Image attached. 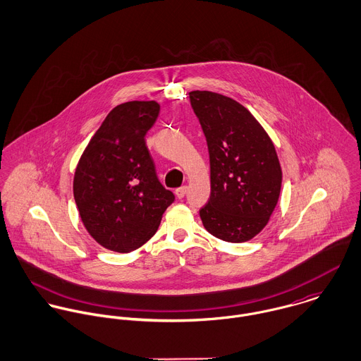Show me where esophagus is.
<instances>
[{"mask_svg": "<svg viewBox=\"0 0 361 361\" xmlns=\"http://www.w3.org/2000/svg\"><path fill=\"white\" fill-rule=\"evenodd\" d=\"M186 192H188V188H186V186H182V188H179V189L175 190V195H176L178 199H183L185 195H186Z\"/></svg>", "mask_w": 361, "mask_h": 361, "instance_id": "obj_1", "label": "esophagus"}]
</instances>
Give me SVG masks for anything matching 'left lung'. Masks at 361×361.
<instances>
[{"mask_svg":"<svg viewBox=\"0 0 361 361\" xmlns=\"http://www.w3.org/2000/svg\"><path fill=\"white\" fill-rule=\"evenodd\" d=\"M189 96L209 153L211 195L200 209L203 225L221 240L247 242L265 228L279 199L282 169L275 146L253 114L233 99L207 90Z\"/></svg>","mask_w":361,"mask_h":361,"instance_id":"8db88e82","label":"left lung"}]
</instances>
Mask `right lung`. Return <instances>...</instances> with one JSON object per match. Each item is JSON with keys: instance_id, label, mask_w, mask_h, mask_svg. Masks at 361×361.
Listing matches in <instances>:
<instances>
[{"instance_id": "1", "label": "right lung", "mask_w": 361, "mask_h": 361, "mask_svg": "<svg viewBox=\"0 0 361 361\" xmlns=\"http://www.w3.org/2000/svg\"><path fill=\"white\" fill-rule=\"evenodd\" d=\"M158 114L154 100L116 105L78 162L73 197L80 219L111 252L129 253L143 246L175 199L159 183L145 140Z\"/></svg>"}]
</instances>
